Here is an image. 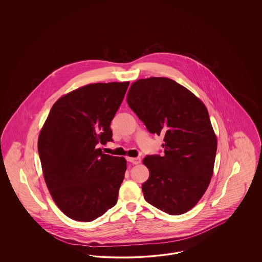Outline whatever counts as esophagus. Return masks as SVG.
<instances>
[{"label": "esophagus", "mask_w": 262, "mask_h": 262, "mask_svg": "<svg viewBox=\"0 0 262 262\" xmlns=\"http://www.w3.org/2000/svg\"><path fill=\"white\" fill-rule=\"evenodd\" d=\"M126 160H127L128 162L134 164V165H137V164H139V163L141 162V159H140L139 157H127Z\"/></svg>", "instance_id": "34e87169"}]
</instances>
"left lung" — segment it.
<instances>
[{"label": "left lung", "instance_id": "1", "mask_svg": "<svg viewBox=\"0 0 262 262\" xmlns=\"http://www.w3.org/2000/svg\"><path fill=\"white\" fill-rule=\"evenodd\" d=\"M126 102L151 134L164 136L162 155H146L145 200L170 215L191 209L209 186L217 139L204 104L167 77L139 79Z\"/></svg>", "mask_w": 262, "mask_h": 262}]
</instances>
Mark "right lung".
Returning a JSON list of instances; mask_svg holds the SVG:
<instances>
[{"mask_svg":"<svg viewBox=\"0 0 262 262\" xmlns=\"http://www.w3.org/2000/svg\"><path fill=\"white\" fill-rule=\"evenodd\" d=\"M129 82L93 83L74 90L52 107L38 138L47 187L68 217L90 222L118 201L125 178L123 157L103 154L110 127Z\"/></svg>","mask_w":262,"mask_h":262,"instance_id":"add662e5","label":"right lung"}]
</instances>
